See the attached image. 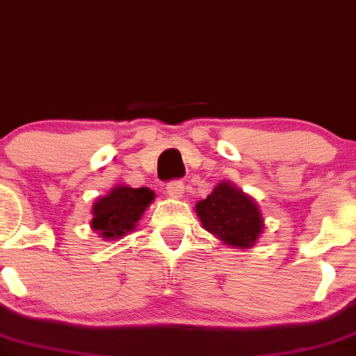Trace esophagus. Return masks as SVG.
<instances>
[{"instance_id":"34e87169","label":"esophagus","mask_w":356,"mask_h":356,"mask_svg":"<svg viewBox=\"0 0 356 356\" xmlns=\"http://www.w3.org/2000/svg\"><path fill=\"white\" fill-rule=\"evenodd\" d=\"M167 193L174 198L182 197V193H184V182H182L181 179H174V181H170L167 184Z\"/></svg>"}]
</instances>
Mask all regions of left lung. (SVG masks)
Returning a JSON list of instances; mask_svg holds the SVG:
<instances>
[{
    "label": "left lung",
    "instance_id": "obj_1",
    "mask_svg": "<svg viewBox=\"0 0 356 356\" xmlns=\"http://www.w3.org/2000/svg\"><path fill=\"white\" fill-rule=\"evenodd\" d=\"M197 214L207 232L237 248H249L264 230L260 211L248 195L230 182H221L205 200L197 204Z\"/></svg>",
    "mask_w": 356,
    "mask_h": 356
}]
</instances>
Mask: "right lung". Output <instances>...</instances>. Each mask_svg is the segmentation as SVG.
Listing matches in <instances>:
<instances>
[{
    "label": "right lung",
    "mask_w": 356,
    "mask_h": 356,
    "mask_svg": "<svg viewBox=\"0 0 356 356\" xmlns=\"http://www.w3.org/2000/svg\"><path fill=\"white\" fill-rule=\"evenodd\" d=\"M154 193L149 188L118 186L92 205V230L105 238H119L131 232L142 218Z\"/></svg>",
    "instance_id": "1"
}]
</instances>
